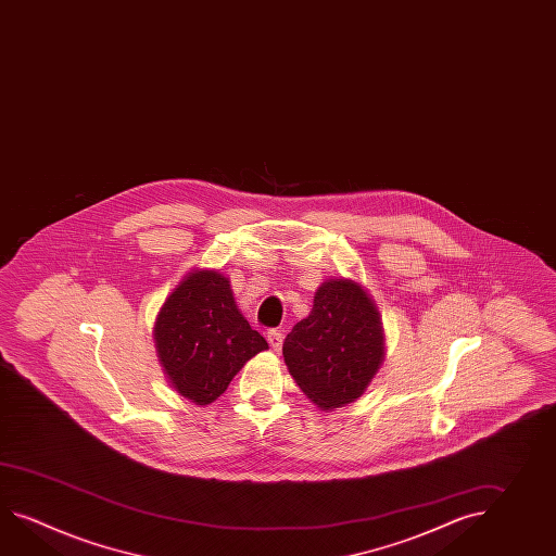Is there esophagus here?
Returning a JSON list of instances; mask_svg holds the SVG:
<instances>
[{
    "label": "esophagus",
    "instance_id": "1",
    "mask_svg": "<svg viewBox=\"0 0 556 556\" xmlns=\"http://www.w3.org/2000/svg\"><path fill=\"white\" fill-rule=\"evenodd\" d=\"M267 341H269L273 351H281V346H283V333L277 331V329H271V331L267 333Z\"/></svg>",
    "mask_w": 556,
    "mask_h": 556
}]
</instances>
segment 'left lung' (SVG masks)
Instances as JSON below:
<instances>
[{
    "label": "left lung",
    "instance_id": "obj_1",
    "mask_svg": "<svg viewBox=\"0 0 556 556\" xmlns=\"http://www.w3.org/2000/svg\"><path fill=\"white\" fill-rule=\"evenodd\" d=\"M307 319L285 337L283 357L301 391L323 410L363 395L383 361L379 313L361 285L319 287Z\"/></svg>",
    "mask_w": 556,
    "mask_h": 556
}]
</instances>
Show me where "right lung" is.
<instances>
[{
  "label": "right lung",
  "instance_id": "add662e5",
  "mask_svg": "<svg viewBox=\"0 0 556 556\" xmlns=\"http://www.w3.org/2000/svg\"><path fill=\"white\" fill-rule=\"evenodd\" d=\"M161 365L177 393L210 405L267 341L235 305L217 271L191 273L161 307L155 323Z\"/></svg>",
  "mask_w": 556,
  "mask_h": 556
}]
</instances>
